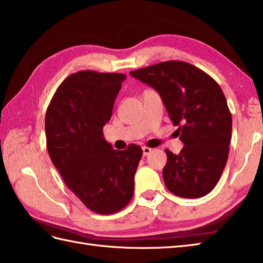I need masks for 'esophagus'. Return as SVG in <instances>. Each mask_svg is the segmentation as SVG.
Here are the masks:
<instances>
[{
    "mask_svg": "<svg viewBox=\"0 0 263 263\" xmlns=\"http://www.w3.org/2000/svg\"><path fill=\"white\" fill-rule=\"evenodd\" d=\"M152 148H149V147H142V152H143V156H147V155H149L150 153H152Z\"/></svg>",
    "mask_w": 263,
    "mask_h": 263,
    "instance_id": "esophagus-1",
    "label": "esophagus"
}]
</instances>
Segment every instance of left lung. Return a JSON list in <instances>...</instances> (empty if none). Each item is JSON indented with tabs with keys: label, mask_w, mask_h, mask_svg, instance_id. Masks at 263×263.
Returning a JSON list of instances; mask_svg holds the SVG:
<instances>
[{
	"label": "left lung",
	"mask_w": 263,
	"mask_h": 263,
	"mask_svg": "<svg viewBox=\"0 0 263 263\" xmlns=\"http://www.w3.org/2000/svg\"><path fill=\"white\" fill-rule=\"evenodd\" d=\"M130 74L160 95L184 147L166 149L165 185L186 199L211 192L224 171L232 137V114L219 85L197 66L166 61Z\"/></svg>",
	"instance_id": "8db88e82"
}]
</instances>
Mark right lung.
<instances>
[{
  "label": "right lung",
  "mask_w": 263,
  "mask_h": 263,
  "mask_svg": "<svg viewBox=\"0 0 263 263\" xmlns=\"http://www.w3.org/2000/svg\"><path fill=\"white\" fill-rule=\"evenodd\" d=\"M123 73L79 71L61 83L45 116L47 150L78 199L99 215L122 210L135 192L142 149L114 150L103 127L110 120Z\"/></svg>",
  "instance_id": "obj_1"
}]
</instances>
